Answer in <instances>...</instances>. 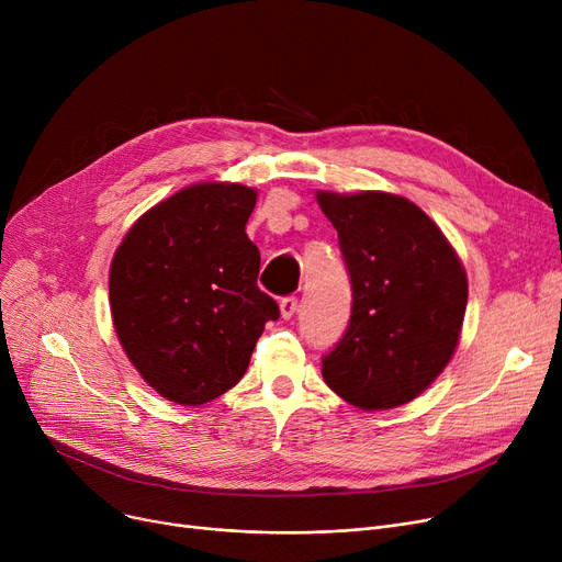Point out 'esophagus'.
Listing matches in <instances>:
<instances>
[{
    "instance_id": "1",
    "label": "esophagus",
    "mask_w": 562,
    "mask_h": 562,
    "mask_svg": "<svg viewBox=\"0 0 562 562\" xmlns=\"http://www.w3.org/2000/svg\"><path fill=\"white\" fill-rule=\"evenodd\" d=\"M299 310V299L296 296H284L280 301V312H282V318H291L293 314H296Z\"/></svg>"
}]
</instances>
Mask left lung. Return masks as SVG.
Returning a JSON list of instances; mask_svg holds the SVG:
<instances>
[{
	"label": "left lung",
	"instance_id": "obj_1",
	"mask_svg": "<svg viewBox=\"0 0 562 562\" xmlns=\"http://www.w3.org/2000/svg\"><path fill=\"white\" fill-rule=\"evenodd\" d=\"M339 236L352 289L350 321L323 356L328 387L362 409L419 396L460 339L467 276L441 229L401 195L316 193Z\"/></svg>",
	"mask_w": 562,
	"mask_h": 562
}]
</instances>
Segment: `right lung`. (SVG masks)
Instances as JSON below:
<instances>
[{
  "label": "right lung",
  "mask_w": 562,
  "mask_h": 562,
  "mask_svg": "<svg viewBox=\"0 0 562 562\" xmlns=\"http://www.w3.org/2000/svg\"><path fill=\"white\" fill-rule=\"evenodd\" d=\"M257 191L195 184L143 214L109 276L113 326L147 385L202 405L239 382L278 303L257 286L246 223Z\"/></svg>",
  "instance_id": "add662e5"
}]
</instances>
